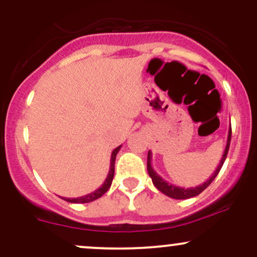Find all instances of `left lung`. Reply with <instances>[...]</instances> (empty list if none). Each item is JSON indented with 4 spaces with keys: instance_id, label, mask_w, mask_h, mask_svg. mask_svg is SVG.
Returning a JSON list of instances; mask_svg holds the SVG:
<instances>
[{
    "instance_id": "8db88e82",
    "label": "left lung",
    "mask_w": 257,
    "mask_h": 257,
    "mask_svg": "<svg viewBox=\"0 0 257 257\" xmlns=\"http://www.w3.org/2000/svg\"><path fill=\"white\" fill-rule=\"evenodd\" d=\"M231 134H232V129H231V126H229L228 135H227V143H226L225 151H223V155H222V157H221V161H220L219 166H217V168H216V170H215L213 175L206 180L205 182H203V184L199 186H196V187L185 188V187H180V186L169 184V182L166 181V180L162 178V176H159L158 174L156 173V170L153 169L152 152L149 151V155H147V172H149L150 178L152 179L153 185H155L162 193H164L166 196L170 197V198H174V199H188V198H192V197L198 196L199 193H202L203 191H204L205 188L214 181V179L216 178L217 174H219V172H220V169L223 166V163H225V159L227 157V153H228V149H229V143H231Z\"/></svg>"
}]
</instances>
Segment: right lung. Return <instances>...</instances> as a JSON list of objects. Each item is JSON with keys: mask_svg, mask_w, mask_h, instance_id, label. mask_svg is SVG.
Returning a JSON list of instances; mask_svg holds the SVG:
<instances>
[{"mask_svg": "<svg viewBox=\"0 0 257 257\" xmlns=\"http://www.w3.org/2000/svg\"><path fill=\"white\" fill-rule=\"evenodd\" d=\"M120 147L122 145L116 147V149L112 151V155H111V161H110V170H108V174H107V178L105 179L104 184H102L98 190H95L94 192L91 193H88L85 194V196H82V197H78V198H64L66 202L69 203H89V202H93V200L100 198V197L102 196V194H105L107 192V190L110 188V186L112 184V180H113V175H114V161H116V156L118 151L120 150Z\"/></svg>", "mask_w": 257, "mask_h": 257, "instance_id": "right-lung-1", "label": "right lung"}]
</instances>
